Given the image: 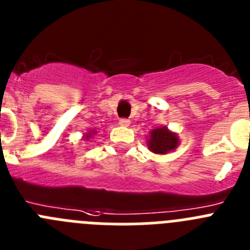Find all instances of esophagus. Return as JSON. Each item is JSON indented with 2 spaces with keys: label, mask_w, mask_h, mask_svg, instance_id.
<instances>
[{
  "label": "esophagus",
  "mask_w": 250,
  "mask_h": 250,
  "mask_svg": "<svg viewBox=\"0 0 250 250\" xmlns=\"http://www.w3.org/2000/svg\"><path fill=\"white\" fill-rule=\"evenodd\" d=\"M119 125H120V126H124V127L129 126L130 120L129 119H120V120H119Z\"/></svg>",
  "instance_id": "1"
}]
</instances>
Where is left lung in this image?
Masks as SVG:
<instances>
[{"label": "left lung", "mask_w": 250, "mask_h": 250, "mask_svg": "<svg viewBox=\"0 0 250 250\" xmlns=\"http://www.w3.org/2000/svg\"><path fill=\"white\" fill-rule=\"evenodd\" d=\"M180 144L176 132L171 131L167 126L152 129L147 136L146 145L149 150L158 155H167V152L174 151Z\"/></svg>", "instance_id": "left-lung-1"}]
</instances>
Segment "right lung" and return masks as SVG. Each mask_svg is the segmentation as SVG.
<instances>
[{
  "instance_id": "add662e5",
  "label": "right lung",
  "mask_w": 250,
  "mask_h": 250,
  "mask_svg": "<svg viewBox=\"0 0 250 250\" xmlns=\"http://www.w3.org/2000/svg\"><path fill=\"white\" fill-rule=\"evenodd\" d=\"M95 134H96V130L91 129V130H89V131L85 132V134H83V140H85V141H87V140H89L90 138H91L92 135H95Z\"/></svg>"
}]
</instances>
